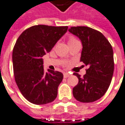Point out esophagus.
Segmentation results:
<instances>
[{
    "label": "esophagus",
    "mask_w": 125,
    "mask_h": 125,
    "mask_svg": "<svg viewBox=\"0 0 125 125\" xmlns=\"http://www.w3.org/2000/svg\"><path fill=\"white\" fill-rule=\"evenodd\" d=\"M70 76V73H69L68 72H66V73H63V77L67 78L69 77Z\"/></svg>",
    "instance_id": "esophagus-1"
}]
</instances>
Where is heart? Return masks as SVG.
<instances>
[{
  "instance_id": "1",
  "label": "heart",
  "mask_w": 125,
  "mask_h": 125,
  "mask_svg": "<svg viewBox=\"0 0 125 125\" xmlns=\"http://www.w3.org/2000/svg\"><path fill=\"white\" fill-rule=\"evenodd\" d=\"M76 41H78L74 37H70L69 39V43H72V42H74Z\"/></svg>"
}]
</instances>
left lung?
Wrapping results in <instances>:
<instances>
[{"label":"left lung","instance_id":"obj_1","mask_svg":"<svg viewBox=\"0 0 125 125\" xmlns=\"http://www.w3.org/2000/svg\"><path fill=\"white\" fill-rule=\"evenodd\" d=\"M71 33L77 36L83 45L81 62L88 66L83 77L74 73L78 83L73 88L74 98L81 103H92L103 97L113 75V47L100 32L84 26L71 27Z\"/></svg>","mask_w":125,"mask_h":125}]
</instances>
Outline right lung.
Instances as JSON below:
<instances>
[{
    "label": "right lung",
    "instance_id": "obj_1",
    "mask_svg": "<svg viewBox=\"0 0 125 125\" xmlns=\"http://www.w3.org/2000/svg\"><path fill=\"white\" fill-rule=\"evenodd\" d=\"M67 30V26H32L16 41L12 51L15 80L22 95L33 104L49 103L57 96L63 76L57 71L45 73L42 56L52 50Z\"/></svg>",
    "mask_w": 125,
    "mask_h": 125
}]
</instances>
